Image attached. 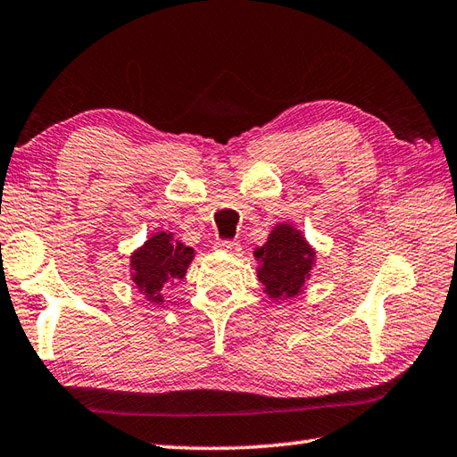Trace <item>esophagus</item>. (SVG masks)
Returning <instances> with one entry per match:
<instances>
[{
    "instance_id": "esophagus-1",
    "label": "esophagus",
    "mask_w": 457,
    "mask_h": 457,
    "mask_svg": "<svg viewBox=\"0 0 457 457\" xmlns=\"http://www.w3.org/2000/svg\"><path fill=\"white\" fill-rule=\"evenodd\" d=\"M216 247H218L220 251H226V253H237V251L241 249V244H239V241L221 239V241H218Z\"/></svg>"
}]
</instances>
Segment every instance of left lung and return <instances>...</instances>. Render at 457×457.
<instances>
[{"mask_svg":"<svg viewBox=\"0 0 457 457\" xmlns=\"http://www.w3.org/2000/svg\"><path fill=\"white\" fill-rule=\"evenodd\" d=\"M257 277L273 300L295 298L304 290L310 270L316 265V251L293 223H277L267 244L255 249Z\"/></svg>","mask_w":457,"mask_h":457,"instance_id":"obj_1","label":"left lung"}]
</instances>
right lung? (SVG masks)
I'll list each match as a JSON object with an SVG mask.
<instances>
[{"label":"right lung","instance_id":"1","mask_svg":"<svg viewBox=\"0 0 457 457\" xmlns=\"http://www.w3.org/2000/svg\"><path fill=\"white\" fill-rule=\"evenodd\" d=\"M194 249L174 239L172 231H157L131 253V280L151 304L164 303V290L187 277Z\"/></svg>","mask_w":457,"mask_h":457}]
</instances>
